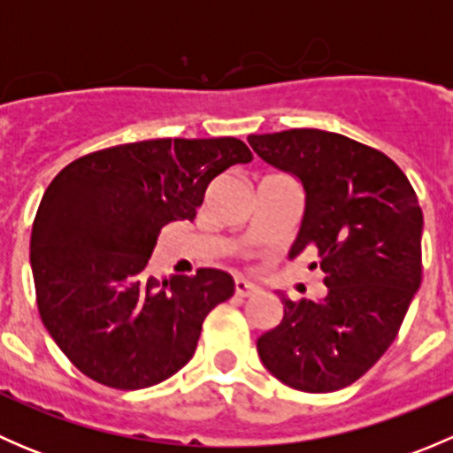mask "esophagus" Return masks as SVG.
Instances as JSON below:
<instances>
[{"label":"esophagus","instance_id":"1","mask_svg":"<svg viewBox=\"0 0 453 453\" xmlns=\"http://www.w3.org/2000/svg\"><path fill=\"white\" fill-rule=\"evenodd\" d=\"M234 291H236V296H241V298H250V296L258 294V287H256L254 282L245 280V278H236Z\"/></svg>","mask_w":453,"mask_h":453}]
</instances>
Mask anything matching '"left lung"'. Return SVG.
<instances>
[{
	"label": "left lung",
	"mask_w": 453,
	"mask_h": 453,
	"mask_svg": "<svg viewBox=\"0 0 453 453\" xmlns=\"http://www.w3.org/2000/svg\"><path fill=\"white\" fill-rule=\"evenodd\" d=\"M263 162L303 184L304 214L289 250L319 256L322 300L278 291L282 322L256 342L260 362L303 392L357 381L388 350L421 287L423 212L381 150L319 129L250 135Z\"/></svg>",
	"instance_id": "8db88e82"
}]
</instances>
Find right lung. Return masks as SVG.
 <instances>
[{"instance_id": "obj_1", "label": "right lung", "mask_w": 453, "mask_h": 453, "mask_svg": "<svg viewBox=\"0 0 453 453\" xmlns=\"http://www.w3.org/2000/svg\"><path fill=\"white\" fill-rule=\"evenodd\" d=\"M248 162L236 138H164L96 150L54 177L32 223L30 267L41 319L81 372L140 390L190 362L234 280L197 269L157 282L146 265L159 230L193 221L210 181Z\"/></svg>"}]
</instances>
